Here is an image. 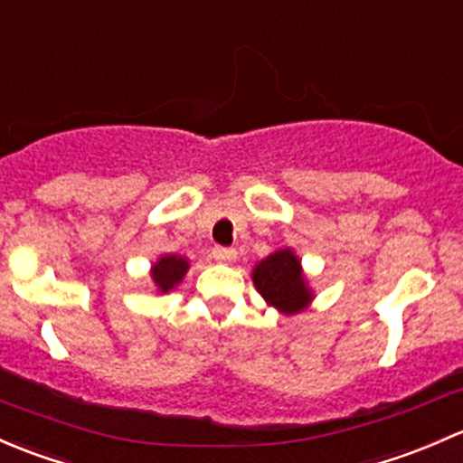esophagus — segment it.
I'll return each mask as SVG.
<instances>
[{
	"instance_id": "obj_1",
	"label": "esophagus",
	"mask_w": 463,
	"mask_h": 463,
	"mask_svg": "<svg viewBox=\"0 0 463 463\" xmlns=\"http://www.w3.org/2000/svg\"><path fill=\"white\" fill-rule=\"evenodd\" d=\"M212 256L216 263H233V260H236V250H227V247H213Z\"/></svg>"
}]
</instances>
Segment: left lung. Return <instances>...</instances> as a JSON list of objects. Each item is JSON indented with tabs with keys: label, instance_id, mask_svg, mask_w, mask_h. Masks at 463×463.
Returning a JSON list of instances; mask_svg holds the SVG:
<instances>
[{
	"label": "left lung",
	"instance_id": "obj_1",
	"mask_svg": "<svg viewBox=\"0 0 463 463\" xmlns=\"http://www.w3.org/2000/svg\"><path fill=\"white\" fill-rule=\"evenodd\" d=\"M251 280L265 303L285 317L301 314L314 301V289L309 288L301 259L289 247L271 251L259 260L251 269Z\"/></svg>",
	"mask_w": 463,
	"mask_h": 463
}]
</instances>
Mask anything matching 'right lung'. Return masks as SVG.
Wrapping results in <instances>:
<instances>
[{
	"label": "right lung",
	"instance_id": "right-lung-1",
	"mask_svg": "<svg viewBox=\"0 0 463 463\" xmlns=\"http://www.w3.org/2000/svg\"><path fill=\"white\" fill-rule=\"evenodd\" d=\"M189 271V260L180 254H162L154 265H151V280L158 294H169L171 289L183 283L184 274Z\"/></svg>",
	"mask_w": 463,
	"mask_h": 463
}]
</instances>
